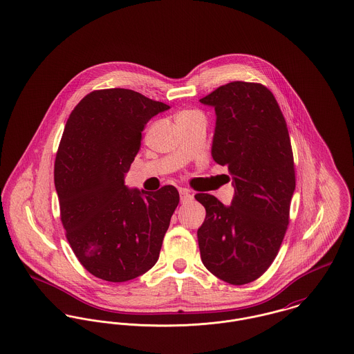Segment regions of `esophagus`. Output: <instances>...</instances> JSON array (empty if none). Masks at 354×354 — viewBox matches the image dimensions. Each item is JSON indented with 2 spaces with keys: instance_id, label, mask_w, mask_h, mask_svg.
<instances>
[{
  "instance_id": "1",
  "label": "esophagus",
  "mask_w": 354,
  "mask_h": 354,
  "mask_svg": "<svg viewBox=\"0 0 354 354\" xmlns=\"http://www.w3.org/2000/svg\"><path fill=\"white\" fill-rule=\"evenodd\" d=\"M179 194H180V202L182 203L189 202V201L192 199V194H191L190 191L186 190V189H180Z\"/></svg>"
}]
</instances>
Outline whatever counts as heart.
Returning a JSON list of instances; mask_svg holds the SVG:
<instances>
[{
    "mask_svg": "<svg viewBox=\"0 0 354 354\" xmlns=\"http://www.w3.org/2000/svg\"><path fill=\"white\" fill-rule=\"evenodd\" d=\"M192 113H194V111H182V113L178 115V118H180V117H187V115H190Z\"/></svg>",
    "mask_w": 354,
    "mask_h": 354,
    "instance_id": "1",
    "label": "heart"
}]
</instances>
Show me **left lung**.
<instances>
[{
  "label": "left lung",
  "mask_w": 354,
  "mask_h": 354,
  "mask_svg": "<svg viewBox=\"0 0 354 354\" xmlns=\"http://www.w3.org/2000/svg\"><path fill=\"white\" fill-rule=\"evenodd\" d=\"M216 110L212 156L227 165L234 196L229 206L196 194L206 209L198 229L203 266L243 286L272 264L284 239L295 191L291 141L272 93L260 83L230 82L199 100Z\"/></svg>",
  "instance_id": "left-lung-1"
}]
</instances>
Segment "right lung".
Returning a JSON list of instances; mask_svg holds the SVG:
<instances>
[{
  "instance_id": "add662e5",
  "label": "right lung",
  "mask_w": 354,
  "mask_h": 354,
  "mask_svg": "<svg viewBox=\"0 0 354 354\" xmlns=\"http://www.w3.org/2000/svg\"><path fill=\"white\" fill-rule=\"evenodd\" d=\"M169 109L128 88L87 94L71 111L55 160V189L66 237L95 277L121 283L149 271L179 203L174 186H125L141 132Z\"/></svg>"
}]
</instances>
